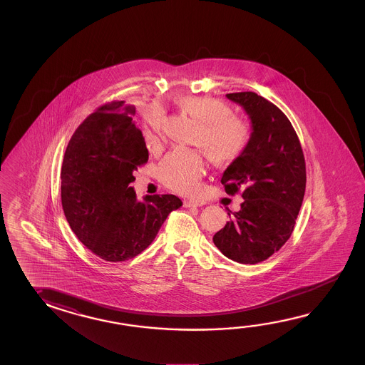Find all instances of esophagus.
Wrapping results in <instances>:
<instances>
[{
  "label": "esophagus",
  "instance_id": "34e87169",
  "mask_svg": "<svg viewBox=\"0 0 365 365\" xmlns=\"http://www.w3.org/2000/svg\"><path fill=\"white\" fill-rule=\"evenodd\" d=\"M183 205H185L186 208H191V207H202V205H205V201L186 199V200L183 201Z\"/></svg>",
  "mask_w": 365,
  "mask_h": 365
}]
</instances>
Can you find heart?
Returning a JSON list of instances; mask_svg holds the SVG:
<instances>
[{
	"label": "heart",
	"instance_id": "1",
	"mask_svg": "<svg viewBox=\"0 0 365 365\" xmlns=\"http://www.w3.org/2000/svg\"><path fill=\"white\" fill-rule=\"evenodd\" d=\"M179 108L199 122L195 143L205 149L209 158L218 165L231 164L245 153L252 130L246 119L232 114L230 106L208 96H182ZM164 123V112L152 106L145 114L143 136L147 148H157ZM205 171V158L199 148H177L169 152L158 165V177L165 186L179 194H192Z\"/></svg>",
	"mask_w": 365,
	"mask_h": 365
}]
</instances>
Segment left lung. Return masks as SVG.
<instances>
[{
    "mask_svg": "<svg viewBox=\"0 0 365 365\" xmlns=\"http://www.w3.org/2000/svg\"><path fill=\"white\" fill-rule=\"evenodd\" d=\"M252 125L245 153L223 173L226 194L242 192L239 212L213 242L231 260L257 264L289 240L305 192V161L298 135L284 113L255 92L227 93Z\"/></svg>",
    "mask_w": 365,
    "mask_h": 365,
    "instance_id": "1",
    "label": "left lung"
}]
</instances>
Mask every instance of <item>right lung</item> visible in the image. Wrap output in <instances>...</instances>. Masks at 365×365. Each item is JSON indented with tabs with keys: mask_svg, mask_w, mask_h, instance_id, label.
<instances>
[{
	"mask_svg": "<svg viewBox=\"0 0 365 365\" xmlns=\"http://www.w3.org/2000/svg\"><path fill=\"white\" fill-rule=\"evenodd\" d=\"M135 106L112 101L90 114L67 144L61 170V200L67 222L100 259L126 261L156 238L169 213L182 207L174 195L136 199L134 170L148 149L133 120Z\"/></svg>",
	"mask_w": 365,
	"mask_h": 365,
	"instance_id": "add662e5",
	"label": "right lung"
}]
</instances>
